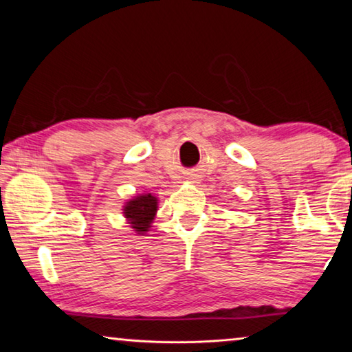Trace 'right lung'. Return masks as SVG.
Instances as JSON below:
<instances>
[{"mask_svg": "<svg viewBox=\"0 0 352 352\" xmlns=\"http://www.w3.org/2000/svg\"><path fill=\"white\" fill-rule=\"evenodd\" d=\"M157 212V197L152 194L140 195L133 200H130L124 208V214L130 220V225L138 234L146 233L151 228V222Z\"/></svg>", "mask_w": 352, "mask_h": 352, "instance_id": "right-lung-1", "label": "right lung"}]
</instances>
